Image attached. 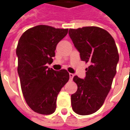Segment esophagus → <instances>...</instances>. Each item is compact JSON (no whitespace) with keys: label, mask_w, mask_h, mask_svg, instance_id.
Returning <instances> with one entry per match:
<instances>
[{"label":"esophagus","mask_w":130,"mask_h":130,"mask_svg":"<svg viewBox=\"0 0 130 130\" xmlns=\"http://www.w3.org/2000/svg\"><path fill=\"white\" fill-rule=\"evenodd\" d=\"M73 77H74V74H73L70 73V80H72V79H73Z\"/></svg>","instance_id":"esophagus-1"}]
</instances>
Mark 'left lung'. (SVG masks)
Wrapping results in <instances>:
<instances>
[{"label": "left lung", "instance_id": "8db88e82", "mask_svg": "<svg viewBox=\"0 0 130 130\" xmlns=\"http://www.w3.org/2000/svg\"><path fill=\"white\" fill-rule=\"evenodd\" d=\"M69 35L82 60L90 64L84 79L74 76L77 90L71 95L72 107L77 114H92L102 106L111 88L119 61L117 46L111 35L99 27L70 29Z\"/></svg>", "mask_w": 130, "mask_h": 130}]
</instances>
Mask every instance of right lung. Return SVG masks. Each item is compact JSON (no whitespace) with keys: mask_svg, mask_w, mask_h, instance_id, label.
<instances>
[{"mask_svg":"<svg viewBox=\"0 0 130 130\" xmlns=\"http://www.w3.org/2000/svg\"><path fill=\"white\" fill-rule=\"evenodd\" d=\"M68 32L40 25L27 30L19 40L16 54L22 93L30 108L40 114L56 111L57 96L70 78L66 70L46 66L52 63L57 44Z\"/></svg>","mask_w":130,"mask_h":130,"instance_id":"add662e5","label":"right lung"}]
</instances>
